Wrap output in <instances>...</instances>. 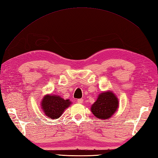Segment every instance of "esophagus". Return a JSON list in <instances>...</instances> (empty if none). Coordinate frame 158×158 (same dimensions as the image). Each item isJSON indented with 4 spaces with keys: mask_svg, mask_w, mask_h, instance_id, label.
<instances>
[{
    "mask_svg": "<svg viewBox=\"0 0 158 158\" xmlns=\"http://www.w3.org/2000/svg\"><path fill=\"white\" fill-rule=\"evenodd\" d=\"M83 99H82V98H80V99L77 100V102H78L80 104H81L83 102Z\"/></svg>",
    "mask_w": 158,
    "mask_h": 158,
    "instance_id": "esophagus-1",
    "label": "esophagus"
}]
</instances>
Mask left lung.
Wrapping results in <instances>:
<instances>
[{
    "label": "left lung",
    "instance_id": "left-lung-1",
    "mask_svg": "<svg viewBox=\"0 0 158 158\" xmlns=\"http://www.w3.org/2000/svg\"><path fill=\"white\" fill-rule=\"evenodd\" d=\"M118 107V100L111 92L101 93L92 106L91 110L97 118L106 119L111 117Z\"/></svg>",
    "mask_w": 158,
    "mask_h": 158
}]
</instances>
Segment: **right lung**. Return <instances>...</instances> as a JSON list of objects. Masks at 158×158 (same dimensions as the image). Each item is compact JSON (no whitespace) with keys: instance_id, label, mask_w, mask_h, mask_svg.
<instances>
[{"instance_id":"right-lung-1","label":"right lung","mask_w":158,"mask_h":158,"mask_svg":"<svg viewBox=\"0 0 158 158\" xmlns=\"http://www.w3.org/2000/svg\"><path fill=\"white\" fill-rule=\"evenodd\" d=\"M71 102L56 95H46L42 100L41 106L45 115L52 119H58L61 116Z\"/></svg>"}]
</instances>
